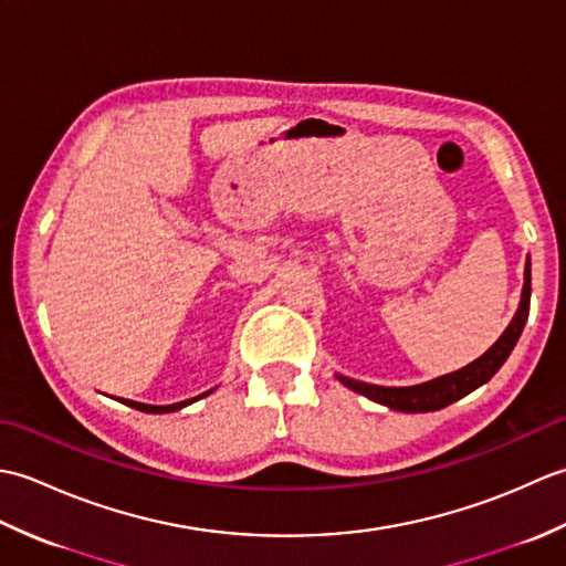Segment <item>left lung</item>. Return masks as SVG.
Masks as SVG:
<instances>
[{
	"mask_svg": "<svg viewBox=\"0 0 566 566\" xmlns=\"http://www.w3.org/2000/svg\"><path fill=\"white\" fill-rule=\"evenodd\" d=\"M527 314H531V260L525 262V284H523V296H521V306L515 311L513 321L509 323V328L503 331L501 338L489 347V350L474 359L472 365H467L457 371H450V375L438 377L426 384H416V387H379V384H367V381H357L350 377H340L338 379L345 384L347 389H353L357 394L367 396V399L377 401L381 406H389L394 411H403V413H428V411H440V408L454 403L462 396L472 394L474 389L482 387L491 377L496 375L501 365L506 363L511 350L518 343L521 333L525 328Z\"/></svg>",
	"mask_w": 566,
	"mask_h": 566,
	"instance_id": "1",
	"label": "left lung"
}]
</instances>
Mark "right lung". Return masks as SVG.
Returning a JSON list of instances; mask_svg holds the SVG:
<instances>
[{
    "mask_svg": "<svg viewBox=\"0 0 566 566\" xmlns=\"http://www.w3.org/2000/svg\"><path fill=\"white\" fill-rule=\"evenodd\" d=\"M213 391V389H211ZM211 391H203L199 396H195V399H187V401H179V403H170V406H150V403H138V401H130V399H118L122 403L130 406V408H138V411L143 413H172V411H179V408H185L189 403H195L199 399H203V396H209Z\"/></svg>",
    "mask_w": 566,
    "mask_h": 566,
    "instance_id": "obj_1",
    "label": "right lung"
}]
</instances>
